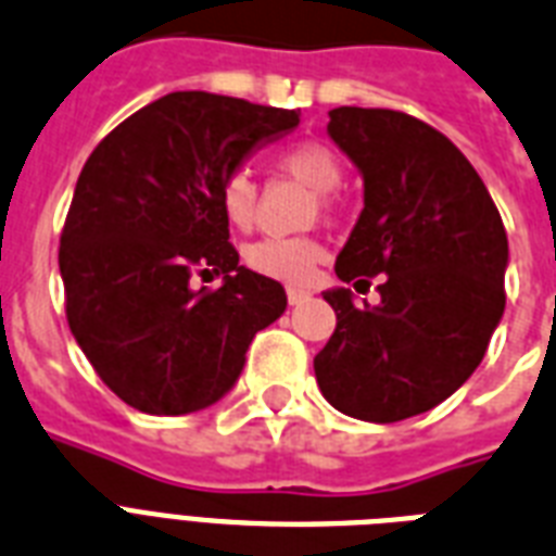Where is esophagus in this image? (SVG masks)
<instances>
[{"label":"esophagus","mask_w":556,"mask_h":556,"mask_svg":"<svg viewBox=\"0 0 556 556\" xmlns=\"http://www.w3.org/2000/svg\"><path fill=\"white\" fill-rule=\"evenodd\" d=\"M313 292L304 290V287H287V301L290 304H301V301H307Z\"/></svg>","instance_id":"obj_1"}]
</instances>
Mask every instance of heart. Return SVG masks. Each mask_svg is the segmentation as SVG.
Here are the masks:
<instances>
[{"label": "heart", "instance_id": "obj_1", "mask_svg": "<svg viewBox=\"0 0 556 556\" xmlns=\"http://www.w3.org/2000/svg\"><path fill=\"white\" fill-rule=\"evenodd\" d=\"M278 165L299 182L309 185L316 191L321 208H330V191L342 182V162L337 153L321 141H295L278 153ZM219 208L235 229H252L257 219V185L247 167H231L219 179L217 188ZM325 257V247L316 238L299 235V238H266L247 249V264L264 278L281 283L307 281L313 266Z\"/></svg>", "mask_w": 556, "mask_h": 556}]
</instances>
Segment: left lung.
Segmentation results:
<instances>
[{
  "label": "left lung",
  "instance_id": "1",
  "mask_svg": "<svg viewBox=\"0 0 556 556\" xmlns=\"http://www.w3.org/2000/svg\"><path fill=\"white\" fill-rule=\"evenodd\" d=\"M327 132L365 182L337 275L382 283L377 307L325 292L337 330L313 368L342 415L394 424L438 406L484 359L505 313L507 235L476 167L415 115L337 106Z\"/></svg>",
  "mask_w": 556,
  "mask_h": 556
}]
</instances>
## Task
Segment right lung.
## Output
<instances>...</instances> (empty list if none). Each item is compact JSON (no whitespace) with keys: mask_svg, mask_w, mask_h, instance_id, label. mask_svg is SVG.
<instances>
[{"mask_svg":"<svg viewBox=\"0 0 556 556\" xmlns=\"http://www.w3.org/2000/svg\"><path fill=\"white\" fill-rule=\"evenodd\" d=\"M299 127V110L211 92L141 106L86 159L60 235L72 337L110 389L148 415H188L238 382L257 330L287 309L240 266L219 179ZM224 275L217 291L190 278Z\"/></svg>","mask_w":556,"mask_h":556,"instance_id":"1","label":"right lung"}]
</instances>
